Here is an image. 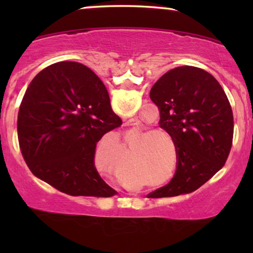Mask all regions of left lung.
<instances>
[{"instance_id":"8db88e82","label":"left lung","mask_w":253,"mask_h":253,"mask_svg":"<svg viewBox=\"0 0 253 253\" xmlns=\"http://www.w3.org/2000/svg\"><path fill=\"white\" fill-rule=\"evenodd\" d=\"M150 98L160 112V127L176 148V171L167 185L148 198L195 191L226 164L234 136L229 100L219 82L203 69L178 67L162 76Z\"/></svg>"}]
</instances>
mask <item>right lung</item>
Wrapping results in <instances>:
<instances>
[{"mask_svg": "<svg viewBox=\"0 0 253 253\" xmlns=\"http://www.w3.org/2000/svg\"><path fill=\"white\" fill-rule=\"evenodd\" d=\"M121 124L98 76L77 62H58L30 83L17 131L24 160L38 178L70 196L110 197L115 190L96 170L95 148Z\"/></svg>", "mask_w": 253, "mask_h": 253, "instance_id": "right-lung-1", "label": "right lung"}]
</instances>
